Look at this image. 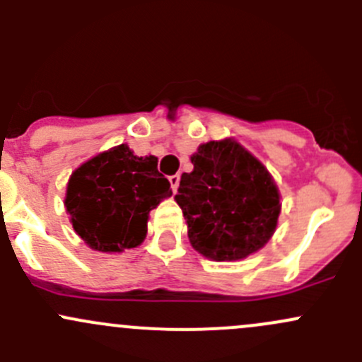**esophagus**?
I'll use <instances>...</instances> for the list:
<instances>
[{"label": "esophagus", "mask_w": 362, "mask_h": 362, "mask_svg": "<svg viewBox=\"0 0 362 362\" xmlns=\"http://www.w3.org/2000/svg\"><path fill=\"white\" fill-rule=\"evenodd\" d=\"M170 184H171V191L177 192L178 191V185H180V175H171L170 177Z\"/></svg>", "instance_id": "esophagus-1"}]
</instances>
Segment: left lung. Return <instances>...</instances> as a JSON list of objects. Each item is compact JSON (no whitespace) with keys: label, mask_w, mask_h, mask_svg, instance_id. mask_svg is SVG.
<instances>
[{"label":"left lung","mask_w":362,"mask_h":362,"mask_svg":"<svg viewBox=\"0 0 362 362\" xmlns=\"http://www.w3.org/2000/svg\"><path fill=\"white\" fill-rule=\"evenodd\" d=\"M175 202L184 211L189 242L214 261H238L268 243L280 215L269 171L233 138L208 141L191 156Z\"/></svg>","instance_id":"1"}]
</instances>
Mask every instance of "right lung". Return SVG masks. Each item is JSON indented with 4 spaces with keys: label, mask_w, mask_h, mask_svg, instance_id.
<instances>
[{
    "label": "right lung",
    "mask_w": 362,
    "mask_h": 362,
    "mask_svg": "<svg viewBox=\"0 0 362 362\" xmlns=\"http://www.w3.org/2000/svg\"><path fill=\"white\" fill-rule=\"evenodd\" d=\"M170 196L158 158H138L122 144L73 171L64 206L76 235L93 250L112 254L140 245L148 214Z\"/></svg>",
    "instance_id": "right-lung-1"
}]
</instances>
